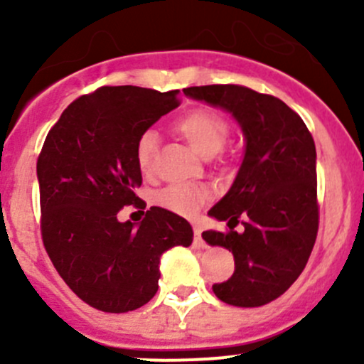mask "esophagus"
I'll list each match as a JSON object with an SVG mask.
<instances>
[{"mask_svg":"<svg viewBox=\"0 0 364 364\" xmlns=\"http://www.w3.org/2000/svg\"><path fill=\"white\" fill-rule=\"evenodd\" d=\"M200 232H203V230H200V227L199 225H193V234H196V240H193V243H196V247L205 248V243H204L203 236H200Z\"/></svg>","mask_w":364,"mask_h":364,"instance_id":"obj_1","label":"esophagus"}]
</instances>
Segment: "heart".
<instances>
[{
	"instance_id": "b5f03b06",
	"label": "heart",
	"mask_w": 364,
	"mask_h": 364,
	"mask_svg": "<svg viewBox=\"0 0 364 364\" xmlns=\"http://www.w3.org/2000/svg\"><path fill=\"white\" fill-rule=\"evenodd\" d=\"M174 128L203 156H213L222 151L230 132L225 117L215 111H209V109H196V111L185 114L176 121ZM156 148H159L156 132H142L135 144V160L144 174H149L155 168ZM205 199H208V192L200 186L172 185L160 193L159 203L161 208L171 209L178 215L190 216L199 211Z\"/></svg>"
}]
</instances>
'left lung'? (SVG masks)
Segmentation results:
<instances>
[{"label":"left lung","instance_id":"8db88e82","mask_svg":"<svg viewBox=\"0 0 364 364\" xmlns=\"http://www.w3.org/2000/svg\"><path fill=\"white\" fill-rule=\"evenodd\" d=\"M232 114L245 156L229 192L208 215L229 230H205L211 247L232 252L236 269L213 292L232 306H262L284 294L304 269L318 230L317 153L306 124L287 104L236 84L183 90ZM242 218L245 230L233 227Z\"/></svg>","mask_w":364,"mask_h":364}]
</instances>
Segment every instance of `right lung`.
<instances>
[{
	"label": "right lung",
	"instance_id": "right-lung-1",
	"mask_svg": "<svg viewBox=\"0 0 364 364\" xmlns=\"http://www.w3.org/2000/svg\"><path fill=\"white\" fill-rule=\"evenodd\" d=\"M178 90L104 86L77 98L47 134L36 161L42 240L65 284L109 314L144 306L159 291L160 257L190 247L192 225L149 208L141 223L119 222L124 205L146 208L135 144L179 105Z\"/></svg>",
	"mask_w": 364,
	"mask_h": 364
}]
</instances>
